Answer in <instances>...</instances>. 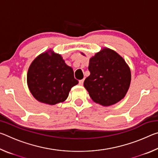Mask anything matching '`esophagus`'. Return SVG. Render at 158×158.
<instances>
[{"label": "esophagus", "mask_w": 158, "mask_h": 158, "mask_svg": "<svg viewBox=\"0 0 158 158\" xmlns=\"http://www.w3.org/2000/svg\"><path fill=\"white\" fill-rule=\"evenodd\" d=\"M84 79H81V80H79V85H83V84H84Z\"/></svg>", "instance_id": "34e87169"}]
</instances>
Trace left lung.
Masks as SVG:
<instances>
[{
	"label": "left lung",
	"mask_w": 158,
	"mask_h": 158,
	"mask_svg": "<svg viewBox=\"0 0 158 158\" xmlns=\"http://www.w3.org/2000/svg\"><path fill=\"white\" fill-rule=\"evenodd\" d=\"M90 74L84 85L90 97L103 106L116 104L125 97L129 89L131 73L123 58L110 49L105 48L89 61Z\"/></svg>",
	"instance_id": "1"
}]
</instances>
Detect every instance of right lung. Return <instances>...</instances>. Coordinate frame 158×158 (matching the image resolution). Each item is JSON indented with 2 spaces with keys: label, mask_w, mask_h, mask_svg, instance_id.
Instances as JSON below:
<instances>
[{
  "label": "right lung",
  "mask_w": 158,
  "mask_h": 158,
  "mask_svg": "<svg viewBox=\"0 0 158 158\" xmlns=\"http://www.w3.org/2000/svg\"><path fill=\"white\" fill-rule=\"evenodd\" d=\"M27 82L33 97L40 102L53 105L68 97L72 87L78 84L71 67L58 53H42L29 67Z\"/></svg>",
  "instance_id": "add662e5"
}]
</instances>
